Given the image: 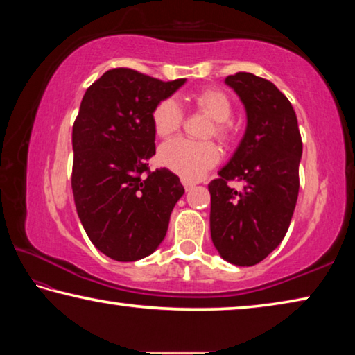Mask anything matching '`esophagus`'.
<instances>
[{
    "instance_id": "obj_1",
    "label": "esophagus",
    "mask_w": 355,
    "mask_h": 355,
    "mask_svg": "<svg viewBox=\"0 0 355 355\" xmlns=\"http://www.w3.org/2000/svg\"><path fill=\"white\" fill-rule=\"evenodd\" d=\"M182 184H183L184 189H187V191L194 187V183H193V182H189V180H187V178H182Z\"/></svg>"
}]
</instances>
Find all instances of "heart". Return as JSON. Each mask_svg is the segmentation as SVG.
Listing matches in <instances>:
<instances>
[{
	"label": "heart",
	"instance_id": "heart-1",
	"mask_svg": "<svg viewBox=\"0 0 355 355\" xmlns=\"http://www.w3.org/2000/svg\"><path fill=\"white\" fill-rule=\"evenodd\" d=\"M194 104L215 121L218 139L227 140L230 136V116H232V99L223 89L208 88L194 96ZM184 112L177 99L166 98L155 107L151 114L155 132L159 137H167L177 132L183 125ZM219 148L213 142H196L187 137L167 140L159 148V162L168 171L178 173L187 180H198L219 161Z\"/></svg>",
	"mask_w": 355,
	"mask_h": 355
}]
</instances>
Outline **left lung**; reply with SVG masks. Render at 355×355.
<instances>
[{
    "label": "left lung",
    "instance_id": "obj_1",
    "mask_svg": "<svg viewBox=\"0 0 355 355\" xmlns=\"http://www.w3.org/2000/svg\"><path fill=\"white\" fill-rule=\"evenodd\" d=\"M246 110V131L230 161L208 184L210 232L219 254L251 267L283 241L299 196L302 137L289 99L250 72L226 77ZM237 179L244 189L227 183Z\"/></svg>",
    "mask_w": 355,
    "mask_h": 355
}]
</instances>
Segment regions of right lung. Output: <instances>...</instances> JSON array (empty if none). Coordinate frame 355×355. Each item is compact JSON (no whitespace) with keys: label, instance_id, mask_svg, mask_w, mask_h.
<instances>
[{"label":"right lung","instance_id":"right-lung-1","mask_svg":"<svg viewBox=\"0 0 355 355\" xmlns=\"http://www.w3.org/2000/svg\"><path fill=\"white\" fill-rule=\"evenodd\" d=\"M184 82L115 67L83 94L72 126V194L88 239L114 261L150 256L184 193L175 173L148 167L156 153L151 114Z\"/></svg>","mask_w":355,"mask_h":355}]
</instances>
